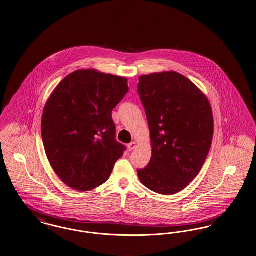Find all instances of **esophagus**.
<instances>
[{"label":"esophagus","instance_id":"1","mask_svg":"<svg viewBox=\"0 0 256 256\" xmlns=\"http://www.w3.org/2000/svg\"><path fill=\"white\" fill-rule=\"evenodd\" d=\"M136 148V142H131V144L128 146V149H129V151H132V150H134V148Z\"/></svg>","mask_w":256,"mask_h":256}]
</instances>
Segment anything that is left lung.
I'll return each instance as SVG.
<instances>
[{
    "mask_svg": "<svg viewBox=\"0 0 256 256\" xmlns=\"http://www.w3.org/2000/svg\"><path fill=\"white\" fill-rule=\"evenodd\" d=\"M138 92L146 110L152 154L138 176L164 196L183 190L198 176L210 151L214 118L206 95L175 71L138 77Z\"/></svg>",
    "mask_w": 256,
    "mask_h": 256,
    "instance_id": "1",
    "label": "left lung"
}]
</instances>
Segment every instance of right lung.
I'll use <instances>...</instances> for the list:
<instances>
[{
  "instance_id": "obj_1",
  "label": "right lung",
  "mask_w": 256,
  "mask_h": 256,
  "mask_svg": "<svg viewBox=\"0 0 256 256\" xmlns=\"http://www.w3.org/2000/svg\"><path fill=\"white\" fill-rule=\"evenodd\" d=\"M125 77L80 69L60 82L42 114L41 134L56 174L88 192L104 184L125 146L116 140L112 112L128 92Z\"/></svg>"
}]
</instances>
